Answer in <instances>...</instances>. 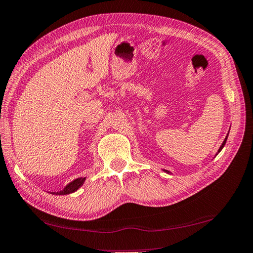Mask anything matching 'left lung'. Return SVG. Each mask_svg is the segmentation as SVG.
Segmentation results:
<instances>
[{
  "instance_id": "left-lung-1",
  "label": "left lung",
  "mask_w": 253,
  "mask_h": 253,
  "mask_svg": "<svg viewBox=\"0 0 253 253\" xmlns=\"http://www.w3.org/2000/svg\"><path fill=\"white\" fill-rule=\"evenodd\" d=\"M227 138H228V136L226 137V139H224V140H223V142H222V145H221V146H220V148H219V150H218V153H220V151H221V149L223 148V146H224V144H226V141H227ZM164 171H166L167 173H169V171H168V170H164Z\"/></svg>"
}]
</instances>
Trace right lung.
I'll use <instances>...</instances> for the list:
<instances>
[{"label":"right lung","mask_w":253,"mask_h":253,"mask_svg":"<svg viewBox=\"0 0 253 253\" xmlns=\"http://www.w3.org/2000/svg\"><path fill=\"white\" fill-rule=\"evenodd\" d=\"M85 179H86L85 177L84 178H83V177L77 178V179H75V180H73L72 182L68 183V185L65 188H64L62 191L53 192V195H68V194H73V192H75L83 185V183H84Z\"/></svg>","instance_id":"1"}]
</instances>
